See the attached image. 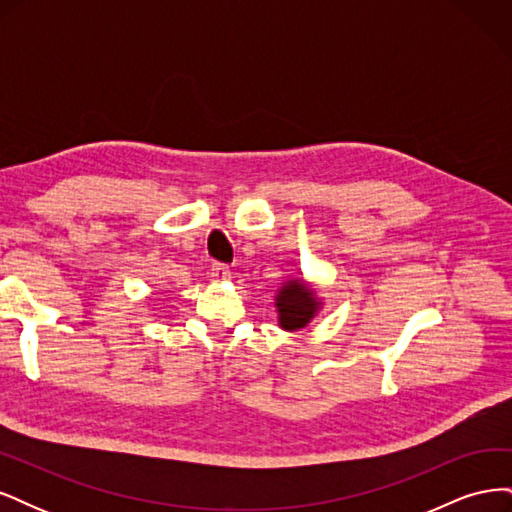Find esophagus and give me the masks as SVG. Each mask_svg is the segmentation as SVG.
Listing matches in <instances>:
<instances>
[{"label":"esophagus","mask_w":512,"mask_h":512,"mask_svg":"<svg viewBox=\"0 0 512 512\" xmlns=\"http://www.w3.org/2000/svg\"><path fill=\"white\" fill-rule=\"evenodd\" d=\"M209 275H211L213 282H224L230 277V269H228V265H222V262H213Z\"/></svg>","instance_id":"1"}]
</instances>
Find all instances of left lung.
Masks as SVG:
<instances>
[{
  "label": "left lung",
  "instance_id": "8db88e82",
  "mask_svg": "<svg viewBox=\"0 0 512 512\" xmlns=\"http://www.w3.org/2000/svg\"><path fill=\"white\" fill-rule=\"evenodd\" d=\"M275 301L277 312H280V327L286 331L303 329L320 307L314 297V290L299 280L288 282L277 294Z\"/></svg>",
  "mask_w": 512,
  "mask_h": 512
}]
</instances>
